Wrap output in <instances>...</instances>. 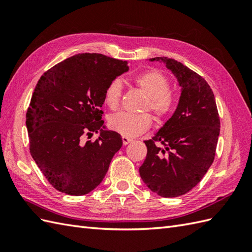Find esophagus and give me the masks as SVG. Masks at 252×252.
Returning <instances> with one entry per match:
<instances>
[{"instance_id":"esophagus-1","label":"esophagus","mask_w":252,"mask_h":252,"mask_svg":"<svg viewBox=\"0 0 252 252\" xmlns=\"http://www.w3.org/2000/svg\"><path fill=\"white\" fill-rule=\"evenodd\" d=\"M132 141H133V140H132V138H130V137L122 136V143H123V145H127V144L131 143Z\"/></svg>"}]
</instances>
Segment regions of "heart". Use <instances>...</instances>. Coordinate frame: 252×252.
I'll return each mask as SVG.
<instances>
[{
  "mask_svg": "<svg viewBox=\"0 0 252 252\" xmlns=\"http://www.w3.org/2000/svg\"><path fill=\"white\" fill-rule=\"evenodd\" d=\"M134 82L142 92L147 96L143 109L152 111L156 119L162 120L170 116L175 106V96L170 92V82L158 70H149L140 73L134 78ZM122 85L119 80L111 81L105 90L104 100L110 109L119 107ZM109 126L114 131L126 137L142 134L152 126V117L148 114H129L119 112L109 118Z\"/></svg>",
  "mask_w": 252,
  "mask_h": 252,
  "instance_id": "1",
  "label": "heart"
}]
</instances>
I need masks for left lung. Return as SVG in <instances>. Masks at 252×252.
Here are the masks:
<instances>
[{
  "label": "left lung",
  "instance_id": "8db88e82",
  "mask_svg": "<svg viewBox=\"0 0 252 252\" xmlns=\"http://www.w3.org/2000/svg\"><path fill=\"white\" fill-rule=\"evenodd\" d=\"M149 62L164 63L178 80L181 96L170 119L152 140L144 142L147 156L140 174L157 195L178 197L194 189L215 160L220 118L215 94L199 74L172 58Z\"/></svg>",
  "mask_w": 252,
  "mask_h": 252
}]
</instances>
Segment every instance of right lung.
<instances>
[{
	"mask_svg": "<svg viewBox=\"0 0 252 252\" xmlns=\"http://www.w3.org/2000/svg\"><path fill=\"white\" fill-rule=\"evenodd\" d=\"M127 70V62L85 53L58 63L37 81L26 115L30 154L57 190L82 196L105 178L122 138L106 129L100 108L107 85ZM98 130L95 142H83L84 134Z\"/></svg>",
	"mask_w": 252,
	"mask_h": 252,
	"instance_id": "add662e5",
	"label": "right lung"
}]
</instances>
